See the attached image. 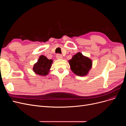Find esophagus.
I'll return each instance as SVG.
<instances>
[{
  "mask_svg": "<svg viewBox=\"0 0 126 126\" xmlns=\"http://www.w3.org/2000/svg\"><path fill=\"white\" fill-rule=\"evenodd\" d=\"M56 58L57 59H61L63 58V56L62 55L59 54H57V55H56Z\"/></svg>",
  "mask_w": 126,
  "mask_h": 126,
  "instance_id": "esophagus-1",
  "label": "esophagus"
}]
</instances>
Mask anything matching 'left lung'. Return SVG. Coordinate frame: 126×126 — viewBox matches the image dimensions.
Returning a JSON list of instances; mask_svg holds the SVG:
<instances>
[{
	"label": "left lung",
	"mask_w": 126,
	"mask_h": 126,
	"mask_svg": "<svg viewBox=\"0 0 126 126\" xmlns=\"http://www.w3.org/2000/svg\"><path fill=\"white\" fill-rule=\"evenodd\" d=\"M93 62L87 57L83 56L81 52L74 55L69 60L70 69L74 73L79 76H86L92 67Z\"/></svg>",
	"instance_id": "obj_1"
}]
</instances>
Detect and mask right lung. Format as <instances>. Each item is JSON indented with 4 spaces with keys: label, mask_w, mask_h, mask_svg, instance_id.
<instances>
[{
    "label": "right lung",
    "mask_w": 126,
    "mask_h": 126,
    "mask_svg": "<svg viewBox=\"0 0 126 126\" xmlns=\"http://www.w3.org/2000/svg\"><path fill=\"white\" fill-rule=\"evenodd\" d=\"M52 62V60L48 59L46 56L41 55L38 62L33 65L32 69L37 75L45 76L49 72Z\"/></svg>",
    "instance_id": "obj_1"
}]
</instances>
